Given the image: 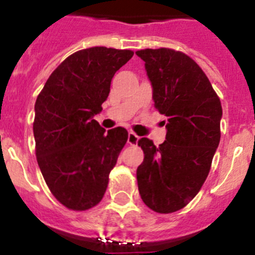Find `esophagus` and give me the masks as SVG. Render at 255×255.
<instances>
[{
	"instance_id": "esophagus-1",
	"label": "esophagus",
	"mask_w": 255,
	"mask_h": 255,
	"mask_svg": "<svg viewBox=\"0 0 255 255\" xmlns=\"http://www.w3.org/2000/svg\"><path fill=\"white\" fill-rule=\"evenodd\" d=\"M138 141H139V137L135 134V133H133V132L128 133V139H127L128 143H129V144H137V143H138Z\"/></svg>"
}]
</instances>
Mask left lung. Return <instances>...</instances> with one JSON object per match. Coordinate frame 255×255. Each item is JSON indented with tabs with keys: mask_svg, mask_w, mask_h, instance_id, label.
I'll list each match as a JSON object with an SVG mask.
<instances>
[{
	"mask_svg": "<svg viewBox=\"0 0 255 255\" xmlns=\"http://www.w3.org/2000/svg\"><path fill=\"white\" fill-rule=\"evenodd\" d=\"M144 61L154 108L167 117L166 141L141 138L144 160L137 168L143 203L156 213H175L205 182L220 142L221 103L201 68L171 49L135 52Z\"/></svg>",
	"mask_w": 255,
	"mask_h": 255,
	"instance_id": "left-lung-1",
	"label": "left lung"
}]
</instances>
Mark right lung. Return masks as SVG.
Listing matches in <instances>:
<instances>
[{"label":"right lung","mask_w":255,"mask_h":255,"mask_svg":"<svg viewBox=\"0 0 255 255\" xmlns=\"http://www.w3.org/2000/svg\"><path fill=\"white\" fill-rule=\"evenodd\" d=\"M132 56L130 50L104 46L74 52L52 71L36 99L37 163L51 194L71 210H88L103 199L128 139L125 128L106 132L93 117L102 112L114 74Z\"/></svg>","instance_id":"obj_1"}]
</instances>
